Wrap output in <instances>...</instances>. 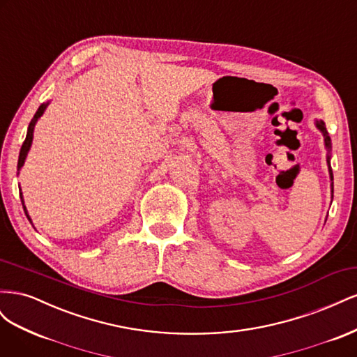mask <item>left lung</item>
Wrapping results in <instances>:
<instances>
[{"mask_svg":"<svg viewBox=\"0 0 357 357\" xmlns=\"http://www.w3.org/2000/svg\"><path fill=\"white\" fill-rule=\"evenodd\" d=\"M314 125H316V128L319 129V131L321 132L323 138H325V147H326V150H328V158H326V160H328V169H329V178H331V193H332V197H333V174H332V168H331V150H332L331 137H329V134H328V129H326L325 122H323V121H317V119H316Z\"/></svg>","mask_w":357,"mask_h":357,"instance_id":"1","label":"left lung"}]
</instances>
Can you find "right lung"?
Here are the masks:
<instances>
[{
	"mask_svg": "<svg viewBox=\"0 0 357 357\" xmlns=\"http://www.w3.org/2000/svg\"><path fill=\"white\" fill-rule=\"evenodd\" d=\"M49 104H50V101H47V102H43V104L38 107V110L36 112L34 117H32V121L29 122L28 132H26V138H25V142H24V144H22V149H20V153H19V160H17V172L20 171V168H22V167H24V164H25V159H26V156H28V152H29L31 144H32V138H34V128H36V125H37V122H38V119L43 116V113L46 112V109H47V105H49ZM20 199H22V202H24V198H22V190H20ZM24 210H25V214H26L28 220L32 223V220H31V218H29V214H28V211H26L25 204H24Z\"/></svg>",
	"mask_w": 357,
	"mask_h": 357,
	"instance_id": "1",
	"label": "right lung"
}]
</instances>
